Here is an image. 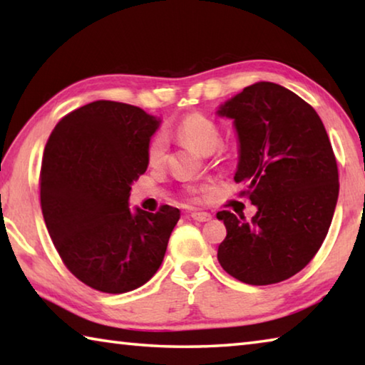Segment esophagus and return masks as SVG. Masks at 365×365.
<instances>
[{
  "label": "esophagus",
  "instance_id": "34e87169",
  "mask_svg": "<svg viewBox=\"0 0 365 365\" xmlns=\"http://www.w3.org/2000/svg\"><path fill=\"white\" fill-rule=\"evenodd\" d=\"M191 219L196 220V222H209L212 219V215L209 212H201V211H193L190 214Z\"/></svg>",
  "mask_w": 365,
  "mask_h": 365
}]
</instances>
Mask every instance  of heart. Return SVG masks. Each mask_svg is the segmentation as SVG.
I'll return each instance as SVG.
<instances>
[{
	"label": "heart",
	"mask_w": 365,
	"mask_h": 365,
	"mask_svg": "<svg viewBox=\"0 0 365 365\" xmlns=\"http://www.w3.org/2000/svg\"><path fill=\"white\" fill-rule=\"evenodd\" d=\"M177 132L201 154H212L217 151L222 141L219 127L202 114H190L185 117ZM165 153H168V138L165 135L158 133L148 145V163L150 165L164 164Z\"/></svg>",
	"instance_id": "obj_1"
}]
</instances>
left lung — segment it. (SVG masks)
Instances as JSON below:
<instances>
[{
  "instance_id": "8db88e82",
  "label": "left lung",
  "mask_w": 365,
  "mask_h": 365,
  "mask_svg": "<svg viewBox=\"0 0 365 365\" xmlns=\"http://www.w3.org/2000/svg\"><path fill=\"white\" fill-rule=\"evenodd\" d=\"M215 114L233 122V178L257 207L250 220L217 212L227 228L219 262L248 285L287 280L316 256L335 212L339 183L329 135L312 106L272 82L246 86Z\"/></svg>"
}]
</instances>
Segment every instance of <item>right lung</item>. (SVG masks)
I'll list each match as a JSON object with an SVG mask.
<instances>
[{"label":"right lung","mask_w":365,"mask_h":365,"mask_svg":"<svg viewBox=\"0 0 365 365\" xmlns=\"http://www.w3.org/2000/svg\"><path fill=\"white\" fill-rule=\"evenodd\" d=\"M159 125V117L137 106L100 100L64 115L48 138L43 217L67 269L98 292L120 294L145 285L180 219L168 205L156 214L128 207Z\"/></svg>","instance_id":"right-lung-1"}]
</instances>
